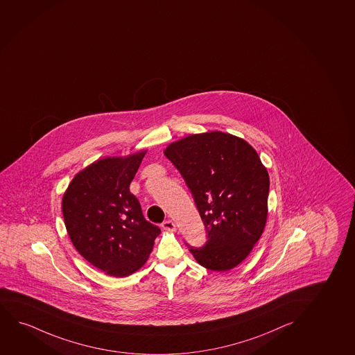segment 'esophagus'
Listing matches in <instances>:
<instances>
[{"instance_id":"esophagus-1","label":"esophagus","mask_w":355,"mask_h":355,"mask_svg":"<svg viewBox=\"0 0 355 355\" xmlns=\"http://www.w3.org/2000/svg\"><path fill=\"white\" fill-rule=\"evenodd\" d=\"M162 228L166 229V230H171V232H175L176 225L173 220H164V222L162 223Z\"/></svg>"}]
</instances>
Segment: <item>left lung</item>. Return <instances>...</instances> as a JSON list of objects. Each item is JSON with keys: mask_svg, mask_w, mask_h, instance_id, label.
Listing matches in <instances>:
<instances>
[{"mask_svg": "<svg viewBox=\"0 0 355 355\" xmlns=\"http://www.w3.org/2000/svg\"><path fill=\"white\" fill-rule=\"evenodd\" d=\"M164 155L193 194L207 232L202 248L191 247L199 264L228 271L245 261L268 218L269 173L246 140L220 130L169 144Z\"/></svg>", "mask_w": 355, "mask_h": 355, "instance_id": "1", "label": "left lung"}]
</instances>
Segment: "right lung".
Masks as SVG:
<instances>
[{"instance_id":"obj_1","label":"right lung","mask_w":355,"mask_h":355,"mask_svg":"<svg viewBox=\"0 0 355 355\" xmlns=\"http://www.w3.org/2000/svg\"><path fill=\"white\" fill-rule=\"evenodd\" d=\"M148 150L94 161L73 178L62 198L64 225L76 251L112 277L139 270L161 234L130 192Z\"/></svg>"}]
</instances>
